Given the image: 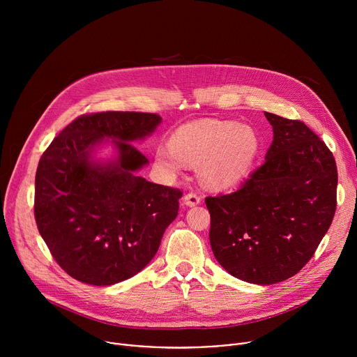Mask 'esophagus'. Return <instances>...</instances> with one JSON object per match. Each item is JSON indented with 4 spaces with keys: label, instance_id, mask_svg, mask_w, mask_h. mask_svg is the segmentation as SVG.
Returning <instances> with one entry per match:
<instances>
[{
    "label": "esophagus",
    "instance_id": "1",
    "mask_svg": "<svg viewBox=\"0 0 357 357\" xmlns=\"http://www.w3.org/2000/svg\"><path fill=\"white\" fill-rule=\"evenodd\" d=\"M183 203H185L186 206H190V208L196 206V205H199V203H200V196L197 193H195V192H189V193L185 195Z\"/></svg>",
    "mask_w": 357,
    "mask_h": 357
}]
</instances>
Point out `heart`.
Returning <instances> with one entry per match:
<instances>
[{
	"mask_svg": "<svg viewBox=\"0 0 357 357\" xmlns=\"http://www.w3.org/2000/svg\"><path fill=\"white\" fill-rule=\"evenodd\" d=\"M260 139L250 126L233 121L200 120L183 124L171 137V146L155 151L157 162L179 172L186 162H199L202 181L212 188H230L251 169Z\"/></svg>",
	"mask_w": 357,
	"mask_h": 357,
	"instance_id": "heart-1",
	"label": "heart"
}]
</instances>
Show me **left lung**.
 I'll use <instances>...</instances> for the list:
<instances>
[{
	"label": "left lung",
	"mask_w": 357,
	"mask_h": 357,
	"mask_svg": "<svg viewBox=\"0 0 357 357\" xmlns=\"http://www.w3.org/2000/svg\"><path fill=\"white\" fill-rule=\"evenodd\" d=\"M264 114L274 131L266 162L238 190L205 202L219 264L238 280L270 285L301 271L331 227L337 168L308 126Z\"/></svg>",
	"instance_id": "1"
}]
</instances>
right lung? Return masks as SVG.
Wrapping results in <instances>:
<instances>
[{
    "instance_id": "obj_1",
    "label": "right lung",
    "mask_w": 357,
    "mask_h": 357,
    "mask_svg": "<svg viewBox=\"0 0 357 357\" xmlns=\"http://www.w3.org/2000/svg\"><path fill=\"white\" fill-rule=\"evenodd\" d=\"M154 113L83 114L55 137L35 176L38 230L55 261L75 280L113 285L139 273L158 251L175 220L182 192L135 172L148 164L131 142L161 123ZM114 138L119 158L106 166L89 161V149Z\"/></svg>"
}]
</instances>
